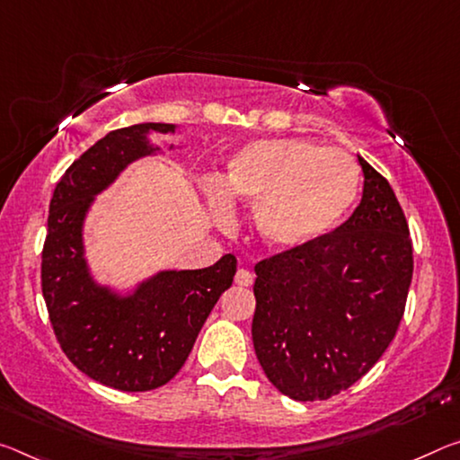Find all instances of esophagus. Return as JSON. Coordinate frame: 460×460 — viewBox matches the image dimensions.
Segmentation results:
<instances>
[{
  "label": "esophagus",
  "mask_w": 460,
  "mask_h": 460,
  "mask_svg": "<svg viewBox=\"0 0 460 460\" xmlns=\"http://www.w3.org/2000/svg\"><path fill=\"white\" fill-rule=\"evenodd\" d=\"M252 282H253V276H252V272H247V270H237V274H235V284H239V287H250Z\"/></svg>",
  "instance_id": "esophagus-1"
}]
</instances>
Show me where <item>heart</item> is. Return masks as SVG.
<instances>
[{"label": "heart", "instance_id": "1", "mask_svg": "<svg viewBox=\"0 0 460 460\" xmlns=\"http://www.w3.org/2000/svg\"><path fill=\"white\" fill-rule=\"evenodd\" d=\"M360 194V170L346 153L305 138H272L237 151L210 208L229 221V204L256 208L258 235L276 250H296L325 237L349 215Z\"/></svg>", "mask_w": 460, "mask_h": 460}]
</instances>
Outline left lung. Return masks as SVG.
Segmentation results:
<instances>
[{"label":"left lung","mask_w":460,"mask_h":460,"mask_svg":"<svg viewBox=\"0 0 460 460\" xmlns=\"http://www.w3.org/2000/svg\"><path fill=\"white\" fill-rule=\"evenodd\" d=\"M362 200L338 229L256 264L252 338L282 395L330 399L395 338L413 274L405 215L389 181L358 157Z\"/></svg>","instance_id":"left-lung-1"}]
</instances>
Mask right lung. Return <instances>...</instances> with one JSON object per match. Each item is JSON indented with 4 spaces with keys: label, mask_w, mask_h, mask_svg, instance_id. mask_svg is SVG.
<instances>
[{
    "label": "right lung",
    "mask_w": 460,
    "mask_h": 460,
    "mask_svg": "<svg viewBox=\"0 0 460 460\" xmlns=\"http://www.w3.org/2000/svg\"><path fill=\"white\" fill-rule=\"evenodd\" d=\"M173 130L176 125L143 122L108 133L69 165L49 207L40 279L50 325L84 375L119 391H151L178 375L237 270L227 253L202 270H164L130 295L102 287L90 274L84 221L93 199L128 164L159 151L149 133Z\"/></svg>",
    "instance_id": "add662e5"
}]
</instances>
